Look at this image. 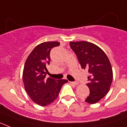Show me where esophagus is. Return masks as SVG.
Returning <instances> with one entry per match:
<instances>
[{
    "mask_svg": "<svg viewBox=\"0 0 127 127\" xmlns=\"http://www.w3.org/2000/svg\"><path fill=\"white\" fill-rule=\"evenodd\" d=\"M70 83H72V85H77L79 84V83L77 81H74V82H70Z\"/></svg>",
    "mask_w": 127,
    "mask_h": 127,
    "instance_id": "1",
    "label": "esophagus"
}]
</instances>
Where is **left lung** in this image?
<instances>
[{
  "mask_svg": "<svg viewBox=\"0 0 127 127\" xmlns=\"http://www.w3.org/2000/svg\"><path fill=\"white\" fill-rule=\"evenodd\" d=\"M77 55L82 69H88L90 95L85 102L90 104L98 102L109 91L113 78V70L108 57L98 46L87 41L69 42Z\"/></svg>",
  "mask_w": 127,
  "mask_h": 127,
  "instance_id": "1",
  "label": "left lung"
}]
</instances>
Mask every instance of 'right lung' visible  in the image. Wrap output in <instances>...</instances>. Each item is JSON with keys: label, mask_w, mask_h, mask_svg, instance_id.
Returning <instances> with one entry per match:
<instances>
[{"label": "right lung", "mask_w": 127, "mask_h": 127, "mask_svg": "<svg viewBox=\"0 0 127 127\" xmlns=\"http://www.w3.org/2000/svg\"><path fill=\"white\" fill-rule=\"evenodd\" d=\"M60 42H44L35 47L26 60L23 71V82L26 92L38 105L46 106L53 102L67 79L46 78L50 65V53Z\"/></svg>", "instance_id": "obj_1"}]
</instances>
